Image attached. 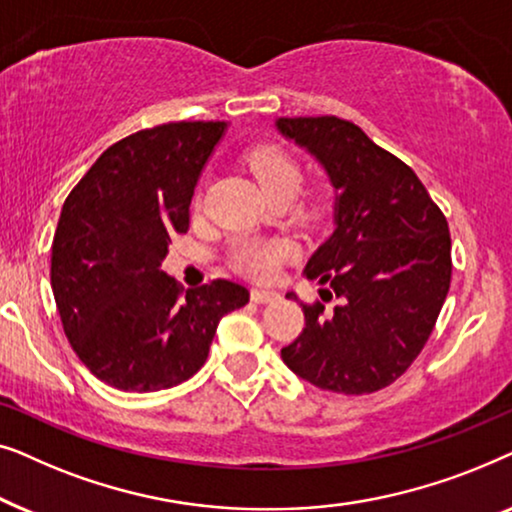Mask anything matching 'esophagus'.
<instances>
[{"mask_svg":"<svg viewBox=\"0 0 512 512\" xmlns=\"http://www.w3.org/2000/svg\"><path fill=\"white\" fill-rule=\"evenodd\" d=\"M277 298H279V293L270 291V289H254V291H251V300H254L256 305L272 303V300H277Z\"/></svg>","mask_w":512,"mask_h":512,"instance_id":"34e87169","label":"esophagus"}]
</instances>
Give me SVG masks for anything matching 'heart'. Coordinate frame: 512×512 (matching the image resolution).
<instances>
[{"mask_svg": "<svg viewBox=\"0 0 512 512\" xmlns=\"http://www.w3.org/2000/svg\"><path fill=\"white\" fill-rule=\"evenodd\" d=\"M249 167L263 186V191L275 195H296L303 184V165L286 151L284 146L263 144L249 151ZM289 244L282 240H240L230 251V263L237 272L251 279H272L277 275L279 265L289 256Z\"/></svg>", "mask_w": 512, "mask_h": 512, "instance_id": "heart-1", "label": "heart"}]
</instances>
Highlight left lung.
<instances>
[{"mask_svg":"<svg viewBox=\"0 0 512 512\" xmlns=\"http://www.w3.org/2000/svg\"><path fill=\"white\" fill-rule=\"evenodd\" d=\"M277 130L335 188V230L305 275L331 286L321 300H340L333 310L303 305L305 328L282 359L319 389L373 394L410 368L436 326L452 279L447 219L417 174L352 121L279 118Z\"/></svg>","mask_w":512,"mask_h":512,"instance_id":"left-lung-1","label":"left lung"}]
</instances>
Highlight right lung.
<instances>
[{
  "mask_svg": "<svg viewBox=\"0 0 512 512\" xmlns=\"http://www.w3.org/2000/svg\"><path fill=\"white\" fill-rule=\"evenodd\" d=\"M223 121H179L111 144L67 195L51 249L62 328L83 366L121 391L177 387L205 366L223 314L249 303L214 279L181 298L160 270L188 230L202 167Z\"/></svg>",
  "mask_w": 512,
  "mask_h": 512,
  "instance_id": "add662e5",
  "label": "right lung"
}]
</instances>
